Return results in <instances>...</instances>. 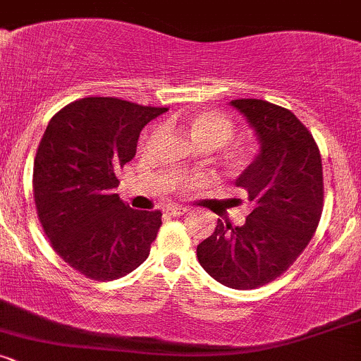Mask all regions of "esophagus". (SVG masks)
<instances>
[{"instance_id": "34e87169", "label": "esophagus", "mask_w": 361, "mask_h": 361, "mask_svg": "<svg viewBox=\"0 0 361 361\" xmlns=\"http://www.w3.org/2000/svg\"><path fill=\"white\" fill-rule=\"evenodd\" d=\"M188 212V209H185V207H166L164 209V214L168 215H183Z\"/></svg>"}]
</instances>
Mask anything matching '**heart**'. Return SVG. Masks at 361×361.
<instances>
[{"mask_svg":"<svg viewBox=\"0 0 361 361\" xmlns=\"http://www.w3.org/2000/svg\"><path fill=\"white\" fill-rule=\"evenodd\" d=\"M186 128H188V134L193 139V142H197L200 147L209 149L227 144L235 132L233 120L212 110L195 111L186 118ZM226 159L233 166H244V164L250 163L251 151L246 146L235 144L226 151Z\"/></svg>","mask_w":361,"mask_h":361,"instance_id":"1","label":"heart"}]
</instances>
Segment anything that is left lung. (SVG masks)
Masks as SVG:
<instances>
[{
    "label": "left lung",
    "instance_id": "1",
    "mask_svg": "<svg viewBox=\"0 0 361 361\" xmlns=\"http://www.w3.org/2000/svg\"><path fill=\"white\" fill-rule=\"evenodd\" d=\"M231 105L247 120L259 151L235 185L246 190L252 212L244 226L217 221L197 246L202 268L229 288L270 283L305 250L322 214V161L307 127L283 106L256 98Z\"/></svg>",
    "mask_w": 361,
    "mask_h": 361
}]
</instances>
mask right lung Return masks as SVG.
Here are the masks:
<instances>
[{
    "label": "right lung",
    "mask_w": 361,
    "mask_h": 361,
    "mask_svg": "<svg viewBox=\"0 0 361 361\" xmlns=\"http://www.w3.org/2000/svg\"><path fill=\"white\" fill-rule=\"evenodd\" d=\"M164 111L90 97L66 105L45 128L34 161L37 215L54 251L86 279H122L149 256L163 214L130 209L114 192L140 130Z\"/></svg>",
    "instance_id": "right-lung-1"
}]
</instances>
